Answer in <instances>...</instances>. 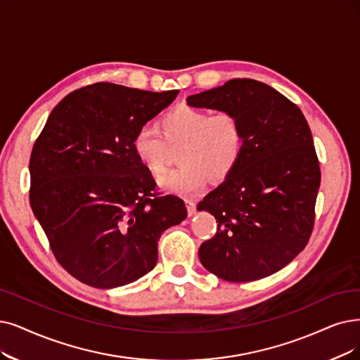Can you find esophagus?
Returning <instances> with one entry per match:
<instances>
[{
  "mask_svg": "<svg viewBox=\"0 0 360 360\" xmlns=\"http://www.w3.org/2000/svg\"><path fill=\"white\" fill-rule=\"evenodd\" d=\"M184 202H186V208H188V214L193 215L195 211H196V202H195V200L193 199H186Z\"/></svg>",
  "mask_w": 360,
  "mask_h": 360,
  "instance_id": "obj_1",
  "label": "esophagus"
}]
</instances>
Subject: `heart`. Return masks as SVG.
Masks as SVG:
<instances>
[{
  "label": "heart",
  "instance_id": "obj_1",
  "mask_svg": "<svg viewBox=\"0 0 360 360\" xmlns=\"http://www.w3.org/2000/svg\"><path fill=\"white\" fill-rule=\"evenodd\" d=\"M161 134L141 127L133 137L137 160L150 174L167 169L169 150L180 148V168L160 179V186L181 196L202 191L208 177L223 180L238 165L243 150V130L233 112L207 110L181 106L161 121Z\"/></svg>",
  "mask_w": 360,
  "mask_h": 360
}]
</instances>
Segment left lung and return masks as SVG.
<instances>
[{
    "instance_id": "left-lung-1",
    "label": "left lung",
    "mask_w": 360,
    "mask_h": 360,
    "mask_svg": "<svg viewBox=\"0 0 360 360\" xmlns=\"http://www.w3.org/2000/svg\"><path fill=\"white\" fill-rule=\"evenodd\" d=\"M188 105L233 112L243 130L238 165L198 205L217 220L199 260L229 282L270 276L304 250L313 230L321 169L304 115L270 85L248 78L189 96Z\"/></svg>"
}]
</instances>
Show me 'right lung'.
<instances>
[{
    "label": "right lung",
    "instance_id": "1",
    "mask_svg": "<svg viewBox=\"0 0 360 360\" xmlns=\"http://www.w3.org/2000/svg\"><path fill=\"white\" fill-rule=\"evenodd\" d=\"M177 94L97 82L68 94L37 139L31 207L57 262L82 283L110 290L145 276L164 230L188 217L180 198L155 196L133 150L136 131Z\"/></svg>",
    "mask_w": 360,
    "mask_h": 360
}]
</instances>
